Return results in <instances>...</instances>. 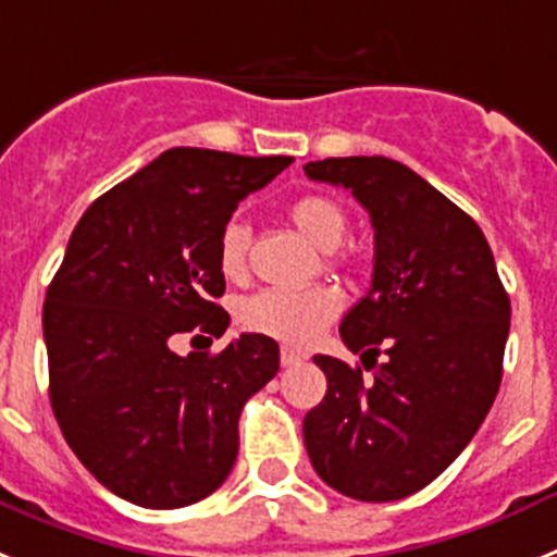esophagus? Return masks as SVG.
I'll return each instance as SVG.
<instances>
[{
	"instance_id": "esophagus-1",
	"label": "esophagus",
	"mask_w": 557,
	"mask_h": 557,
	"mask_svg": "<svg viewBox=\"0 0 557 557\" xmlns=\"http://www.w3.org/2000/svg\"><path fill=\"white\" fill-rule=\"evenodd\" d=\"M302 361H306V352L294 350V347H283V350H280V364L283 367L302 364Z\"/></svg>"
}]
</instances>
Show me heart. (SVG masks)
<instances>
[{"instance_id":"b5f03b06","label":"heart","mask_w":557,"mask_h":557,"mask_svg":"<svg viewBox=\"0 0 557 557\" xmlns=\"http://www.w3.org/2000/svg\"><path fill=\"white\" fill-rule=\"evenodd\" d=\"M288 219L302 238L311 240L317 249L327 251V265H338L336 251L347 235V210L336 198L322 193L299 196L288 207ZM249 224L230 219L219 235V269L226 280L246 277V258H249ZM342 311V294L333 285H308V288H265L251 294L238 306V322L255 333L280 338L285 345H311L319 333L331 325Z\"/></svg>"}]
</instances>
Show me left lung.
<instances>
[{
  "label": "left lung",
  "mask_w": 557,
  "mask_h": 557,
  "mask_svg": "<svg viewBox=\"0 0 557 557\" xmlns=\"http://www.w3.org/2000/svg\"><path fill=\"white\" fill-rule=\"evenodd\" d=\"M306 176L350 190L375 230L370 292L338 327L375 372L364 381L361 367L313 356L327 393L302 420L308 457L350 499H404L437 480L491 412L510 297L476 221L406 164L322 159Z\"/></svg>",
  "instance_id": "1"
}]
</instances>
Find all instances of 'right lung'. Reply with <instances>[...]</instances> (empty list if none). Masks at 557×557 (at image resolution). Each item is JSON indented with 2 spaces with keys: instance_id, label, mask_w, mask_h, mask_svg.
I'll use <instances>...</instances> for the list:
<instances>
[{
  "instance_id": "add662e5",
  "label": "right lung",
  "mask_w": 557,
  "mask_h": 557,
  "mask_svg": "<svg viewBox=\"0 0 557 557\" xmlns=\"http://www.w3.org/2000/svg\"><path fill=\"white\" fill-rule=\"evenodd\" d=\"M292 162L171 148L72 230L45 299L50 404L75 457L120 499L173 510L230 476L240 409L277 375V342L244 333L187 356L171 342L224 336L221 226Z\"/></svg>"
}]
</instances>
